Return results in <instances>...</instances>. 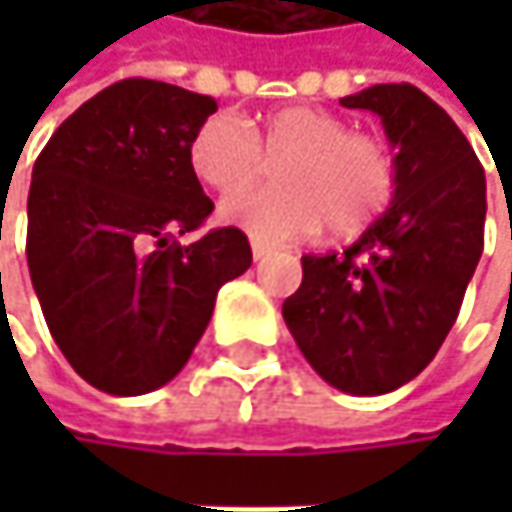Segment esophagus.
Listing matches in <instances>:
<instances>
[{
	"instance_id": "esophagus-1",
	"label": "esophagus",
	"mask_w": 512,
	"mask_h": 512,
	"mask_svg": "<svg viewBox=\"0 0 512 512\" xmlns=\"http://www.w3.org/2000/svg\"><path fill=\"white\" fill-rule=\"evenodd\" d=\"M272 252V246L269 243H260V240H252V257L255 260H263V257Z\"/></svg>"
}]
</instances>
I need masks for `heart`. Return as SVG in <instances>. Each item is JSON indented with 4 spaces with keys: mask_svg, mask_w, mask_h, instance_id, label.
I'll return each mask as SVG.
<instances>
[{
    "mask_svg": "<svg viewBox=\"0 0 512 512\" xmlns=\"http://www.w3.org/2000/svg\"><path fill=\"white\" fill-rule=\"evenodd\" d=\"M263 158L282 159V186L228 198L219 219L266 243L311 237L326 222L338 237L356 234L388 210L397 189L391 145L314 106H284L249 127L216 112L189 145L195 177L222 195L254 185Z\"/></svg>",
    "mask_w": 512,
    "mask_h": 512,
    "instance_id": "b5f03b06",
    "label": "heart"
}]
</instances>
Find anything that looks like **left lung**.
Wrapping results in <instances>:
<instances>
[{"label": "left lung", "instance_id": "8db88e82", "mask_svg": "<svg viewBox=\"0 0 512 512\" xmlns=\"http://www.w3.org/2000/svg\"><path fill=\"white\" fill-rule=\"evenodd\" d=\"M341 106L382 118L397 189L350 249L302 257L281 314L308 364L364 397L415 379L457 323L483 255L486 174L451 115L409 82L370 85Z\"/></svg>", "mask_w": 512, "mask_h": 512}]
</instances>
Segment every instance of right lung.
Returning a JSON list of instances; mask_svg holds the SVG:
<instances>
[{"label": "right lung", "instance_id": "add662e5", "mask_svg": "<svg viewBox=\"0 0 512 512\" xmlns=\"http://www.w3.org/2000/svg\"><path fill=\"white\" fill-rule=\"evenodd\" d=\"M213 112L207 94L121 79L82 103L35 162L29 275L58 350L106 394L171 382L219 287L252 266L240 228L174 240L213 213L189 165L192 136Z\"/></svg>", "mask_w": 512, "mask_h": 512}]
</instances>
